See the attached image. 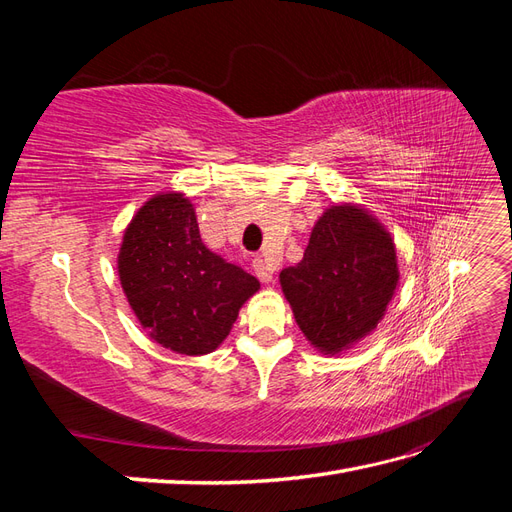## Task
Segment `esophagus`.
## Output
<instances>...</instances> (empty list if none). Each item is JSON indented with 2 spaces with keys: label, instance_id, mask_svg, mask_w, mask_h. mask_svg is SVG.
<instances>
[{
  "label": "esophagus",
  "instance_id": "34e87169",
  "mask_svg": "<svg viewBox=\"0 0 512 512\" xmlns=\"http://www.w3.org/2000/svg\"><path fill=\"white\" fill-rule=\"evenodd\" d=\"M252 267H254V273H256V277L260 282H265V284H269L271 280H273V267L269 265V262L265 260V258H254V262H252Z\"/></svg>",
  "mask_w": 512,
  "mask_h": 512
}]
</instances>
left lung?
Here are the masks:
<instances>
[{"label":"left lung","instance_id":"1","mask_svg":"<svg viewBox=\"0 0 512 512\" xmlns=\"http://www.w3.org/2000/svg\"><path fill=\"white\" fill-rule=\"evenodd\" d=\"M395 245L361 209L333 207L316 222L299 265L280 273L299 329L333 354L382 320L397 286Z\"/></svg>","mask_w":512,"mask_h":512}]
</instances>
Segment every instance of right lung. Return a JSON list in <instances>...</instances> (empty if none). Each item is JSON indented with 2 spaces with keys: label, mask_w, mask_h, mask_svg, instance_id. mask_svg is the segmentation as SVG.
Wrapping results in <instances>:
<instances>
[{
  "label": "right lung",
  "mask_w": 512,
  "mask_h": 512,
  "mask_svg": "<svg viewBox=\"0 0 512 512\" xmlns=\"http://www.w3.org/2000/svg\"><path fill=\"white\" fill-rule=\"evenodd\" d=\"M119 277L151 337L190 356L218 348L260 288L254 275L207 250L181 194H160L136 213L123 235Z\"/></svg>",
  "instance_id": "obj_1"
}]
</instances>
